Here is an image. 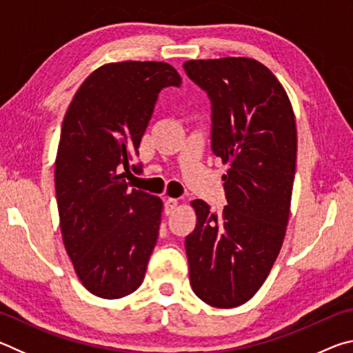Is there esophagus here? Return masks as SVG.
<instances>
[{"label": "esophagus", "mask_w": 353, "mask_h": 353, "mask_svg": "<svg viewBox=\"0 0 353 353\" xmlns=\"http://www.w3.org/2000/svg\"><path fill=\"white\" fill-rule=\"evenodd\" d=\"M177 205H179V201H177V199H174V198H166V201H165V213H166V214H171L172 212L176 210Z\"/></svg>", "instance_id": "obj_1"}]
</instances>
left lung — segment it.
Wrapping results in <instances>:
<instances>
[{
	"label": "left lung",
	"mask_w": 353,
	"mask_h": 353,
	"mask_svg": "<svg viewBox=\"0 0 353 353\" xmlns=\"http://www.w3.org/2000/svg\"><path fill=\"white\" fill-rule=\"evenodd\" d=\"M183 68L212 101V149L229 165L223 213L191 202L198 223L185 238L190 283L208 305L234 308L260 290L283 244L296 118L282 83L255 59L188 61Z\"/></svg>",
	"instance_id": "left-lung-1"
}]
</instances>
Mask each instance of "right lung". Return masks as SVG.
I'll use <instances>...</instances> for the list:
<instances>
[{
    "label": "right lung",
    "mask_w": 353,
    "mask_h": 353,
    "mask_svg": "<svg viewBox=\"0 0 353 353\" xmlns=\"http://www.w3.org/2000/svg\"><path fill=\"white\" fill-rule=\"evenodd\" d=\"M182 77L165 62L105 63L82 82L62 123L56 198L62 240L82 285L103 299L134 292L145 279L163 202L129 190L132 165L162 88Z\"/></svg>",
    "instance_id": "obj_1"
}]
</instances>
